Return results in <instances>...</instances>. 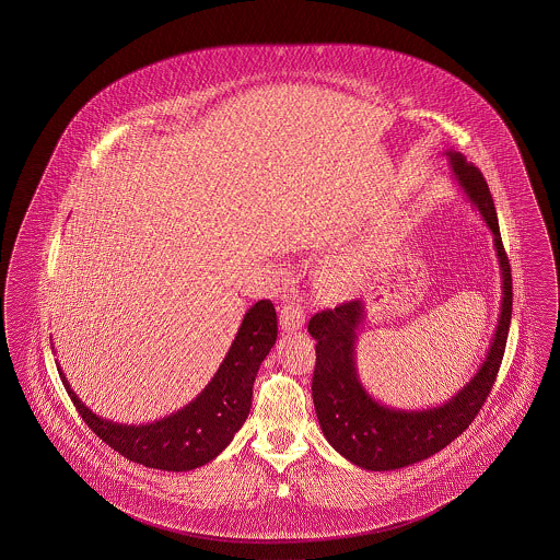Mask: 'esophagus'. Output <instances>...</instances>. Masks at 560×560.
<instances>
[{"label":"esophagus","mask_w":560,"mask_h":560,"mask_svg":"<svg viewBox=\"0 0 560 560\" xmlns=\"http://www.w3.org/2000/svg\"><path fill=\"white\" fill-rule=\"evenodd\" d=\"M305 323L304 307L295 302H288V304L281 305V324L283 328L293 332V330H300Z\"/></svg>","instance_id":"obj_1"}]
</instances>
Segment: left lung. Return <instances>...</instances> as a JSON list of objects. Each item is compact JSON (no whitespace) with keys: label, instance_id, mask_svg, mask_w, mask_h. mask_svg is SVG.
<instances>
[{"label":"left lung","instance_id":"8db88e82","mask_svg":"<svg viewBox=\"0 0 560 560\" xmlns=\"http://www.w3.org/2000/svg\"><path fill=\"white\" fill-rule=\"evenodd\" d=\"M459 187L478 207L491 228L494 248L503 275L501 318L487 361L475 377L443 407L429 410H394L375 402L359 384L355 372L357 328L363 318L361 302H345L335 310H323L307 323L316 339V368L312 375V396L324 438L340 456L359 468L384 472L405 468L438 454L459 438L487 402L505 355L513 281L511 265L499 232L491 190L475 164L458 152H447Z\"/></svg>","mask_w":560,"mask_h":560}]
</instances>
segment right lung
Segmentation results:
<instances>
[{"instance_id": "add662e5", "label": "right lung", "mask_w": 560, "mask_h": 560, "mask_svg": "<svg viewBox=\"0 0 560 560\" xmlns=\"http://www.w3.org/2000/svg\"><path fill=\"white\" fill-rule=\"evenodd\" d=\"M277 340V312L271 300L256 302L244 316L228 355L205 390L185 408L150 424L104 421L80 402L57 365L59 377L84 423L120 456L148 468L187 472L220 456L244 424L256 372Z\"/></svg>"}]
</instances>
